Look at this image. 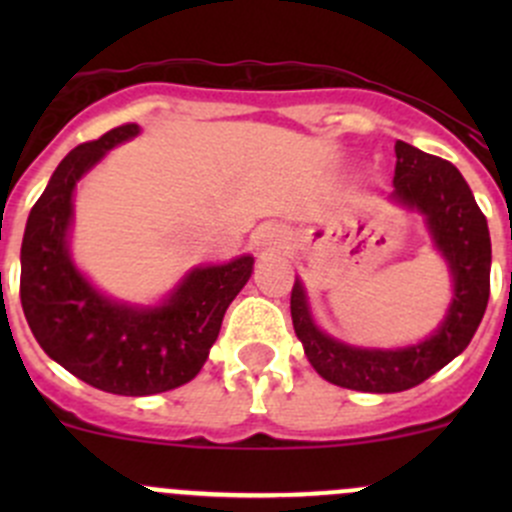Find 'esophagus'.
<instances>
[{
  "label": "esophagus",
  "mask_w": 512,
  "mask_h": 512,
  "mask_svg": "<svg viewBox=\"0 0 512 512\" xmlns=\"http://www.w3.org/2000/svg\"><path fill=\"white\" fill-rule=\"evenodd\" d=\"M257 245L262 250H282L285 247V235L280 230H275V227H265L260 232V237H257Z\"/></svg>",
  "instance_id": "esophagus-1"
}]
</instances>
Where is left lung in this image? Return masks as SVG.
Here are the masks:
<instances>
[{
    "label": "left lung",
    "mask_w": 512,
    "mask_h": 512,
    "mask_svg": "<svg viewBox=\"0 0 512 512\" xmlns=\"http://www.w3.org/2000/svg\"><path fill=\"white\" fill-rule=\"evenodd\" d=\"M426 218L433 242L453 275V302L441 327L406 349H361L337 342L312 322L302 282L294 280L292 324L309 364L329 384L369 394L418 386L471 344L490 297V235L471 188L448 160L396 141L394 193Z\"/></svg>",
    "instance_id": "obj_1"
}]
</instances>
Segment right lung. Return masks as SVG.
<instances>
[{
	"label": "right lung",
	"mask_w": 512,
	"mask_h": 512,
	"mask_svg": "<svg viewBox=\"0 0 512 512\" xmlns=\"http://www.w3.org/2000/svg\"><path fill=\"white\" fill-rule=\"evenodd\" d=\"M138 136L136 123L76 146L59 163L29 213L22 240L24 317L56 364L96 389L151 396L188 384L203 369L225 309L252 275V257L195 267L160 307L103 297L69 257L74 188L118 143Z\"/></svg>",
	"instance_id": "right-lung-1"
}]
</instances>
